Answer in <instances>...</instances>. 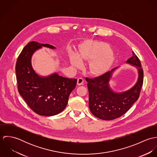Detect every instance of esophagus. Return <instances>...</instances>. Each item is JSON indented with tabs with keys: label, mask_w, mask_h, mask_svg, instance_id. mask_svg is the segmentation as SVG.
<instances>
[{
	"label": "esophagus",
	"mask_w": 157,
	"mask_h": 157,
	"mask_svg": "<svg viewBox=\"0 0 157 157\" xmlns=\"http://www.w3.org/2000/svg\"><path fill=\"white\" fill-rule=\"evenodd\" d=\"M83 82H84V80H83V78H78V79H77V85H82L83 83Z\"/></svg>",
	"instance_id": "1"
}]
</instances>
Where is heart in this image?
<instances>
[{"mask_svg": "<svg viewBox=\"0 0 157 157\" xmlns=\"http://www.w3.org/2000/svg\"><path fill=\"white\" fill-rule=\"evenodd\" d=\"M71 63L75 67L82 65V60H92L89 65L90 72L95 75L105 74L111 67L113 54L109 47L103 43L87 45L78 54L71 51L69 53Z\"/></svg>", "mask_w": 157, "mask_h": 157, "instance_id": "b5f03b06", "label": "heart"}]
</instances>
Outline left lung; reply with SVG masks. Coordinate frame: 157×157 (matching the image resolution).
<instances>
[{
  "instance_id": "left-lung-1",
  "label": "left lung",
  "mask_w": 157,
  "mask_h": 157,
  "mask_svg": "<svg viewBox=\"0 0 157 157\" xmlns=\"http://www.w3.org/2000/svg\"><path fill=\"white\" fill-rule=\"evenodd\" d=\"M132 56L126 63L138 69V77L136 83L130 90L123 92H115L109 86L112 72L117 68L95 77H86L89 91V107L96 117L111 120L117 118L127 112L138 100L143 83V70L141 62L134 52Z\"/></svg>"
}]
</instances>
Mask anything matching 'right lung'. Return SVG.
I'll return each instance as SVG.
<instances>
[{
	"label": "right lung",
	"instance_id": "right-lung-1",
	"mask_svg": "<svg viewBox=\"0 0 157 157\" xmlns=\"http://www.w3.org/2000/svg\"><path fill=\"white\" fill-rule=\"evenodd\" d=\"M42 46L56 48L52 45L33 41L23 49L16 65L17 88L34 112L40 115L52 116L65 109L77 80L63 77L57 73L47 77L39 76L32 67L31 57Z\"/></svg>",
	"mask_w": 157,
	"mask_h": 157
}]
</instances>
